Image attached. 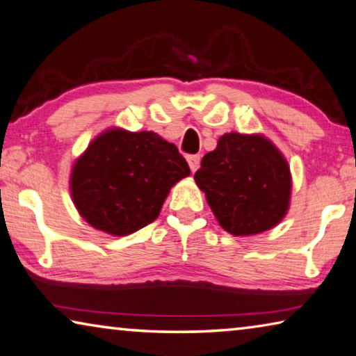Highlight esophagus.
I'll use <instances>...</instances> for the list:
<instances>
[{"mask_svg":"<svg viewBox=\"0 0 356 356\" xmlns=\"http://www.w3.org/2000/svg\"><path fill=\"white\" fill-rule=\"evenodd\" d=\"M187 161H188V166H190V169H191V172H195L196 169L200 168L201 156H200V155H188V156H187Z\"/></svg>","mask_w":356,"mask_h":356,"instance_id":"1","label":"esophagus"}]
</instances>
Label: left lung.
I'll return each instance as SVG.
<instances>
[{
	"mask_svg": "<svg viewBox=\"0 0 356 356\" xmlns=\"http://www.w3.org/2000/svg\"><path fill=\"white\" fill-rule=\"evenodd\" d=\"M195 182L220 227L233 236L274 228L290 206V166L261 134H223L217 149L202 156Z\"/></svg>",
	"mask_w": 356,
	"mask_h": 356,
	"instance_id": "obj_1",
	"label": "left lung"
}]
</instances>
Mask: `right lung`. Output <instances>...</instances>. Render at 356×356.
<instances>
[{
    "instance_id": "right-lung-1",
    "label": "right lung",
    "mask_w": 356,
    "mask_h": 356,
    "mask_svg": "<svg viewBox=\"0 0 356 356\" xmlns=\"http://www.w3.org/2000/svg\"><path fill=\"white\" fill-rule=\"evenodd\" d=\"M190 168L154 131L111 128L88 144L71 171L72 202L88 225L112 236L147 227Z\"/></svg>"
}]
</instances>
